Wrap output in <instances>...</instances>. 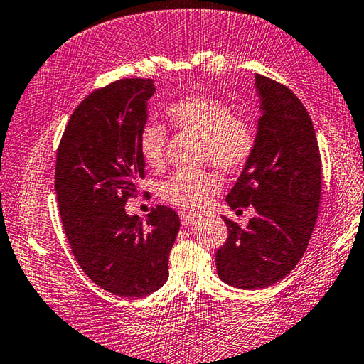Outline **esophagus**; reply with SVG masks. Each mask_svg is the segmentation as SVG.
<instances>
[{
  "mask_svg": "<svg viewBox=\"0 0 364 364\" xmlns=\"http://www.w3.org/2000/svg\"><path fill=\"white\" fill-rule=\"evenodd\" d=\"M197 215L195 213H190V211H181V221H182V225L183 226H190V225H193L195 221H197Z\"/></svg>",
  "mask_w": 364,
  "mask_h": 364,
  "instance_id": "34e87169",
  "label": "esophagus"
}]
</instances>
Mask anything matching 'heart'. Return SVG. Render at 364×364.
I'll return each instance as SVG.
<instances>
[{"instance_id":"heart-1","label":"heart","mask_w":364,"mask_h":364,"mask_svg":"<svg viewBox=\"0 0 364 364\" xmlns=\"http://www.w3.org/2000/svg\"><path fill=\"white\" fill-rule=\"evenodd\" d=\"M166 119L176 130L201 139V159L225 172H237L247 164L255 149V132L249 122L234 117L221 100L188 96L164 109ZM166 130L149 124L139 133L138 148L146 166L159 169L164 163ZM218 181L210 171L177 172L161 186V197L183 210H200L213 198Z\"/></svg>"}]
</instances>
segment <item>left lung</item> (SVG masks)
Instances as JSON below:
<instances>
[{
	"label": "left lung",
	"mask_w": 364,
	"mask_h": 364,
	"mask_svg": "<svg viewBox=\"0 0 364 364\" xmlns=\"http://www.w3.org/2000/svg\"><path fill=\"white\" fill-rule=\"evenodd\" d=\"M262 117L255 149L226 201L232 210L252 205L247 228L228 218V239L216 252L223 282L259 289L298 265L314 231L322 188V163L314 127L291 89L255 75Z\"/></svg>",
	"instance_id": "obj_1"
}]
</instances>
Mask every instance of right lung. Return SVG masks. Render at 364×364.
I'll return each instance as SVG.
<instances>
[{
  "label": "right lung",
  "mask_w": 364,
  "mask_h": 364,
  "mask_svg": "<svg viewBox=\"0 0 364 364\" xmlns=\"http://www.w3.org/2000/svg\"><path fill=\"white\" fill-rule=\"evenodd\" d=\"M153 80H119L82 100L61 136L55 167L60 216L73 255L112 294L143 298L169 277V252L181 220L156 206L146 221L127 215L144 161L138 139L148 120Z\"/></svg>",
  "instance_id": "right-lung-1"
}]
</instances>
